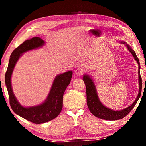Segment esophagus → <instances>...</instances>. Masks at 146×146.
<instances>
[{
	"label": "esophagus",
	"instance_id": "34e87169",
	"mask_svg": "<svg viewBox=\"0 0 146 146\" xmlns=\"http://www.w3.org/2000/svg\"><path fill=\"white\" fill-rule=\"evenodd\" d=\"M75 73L77 75H82L84 73V71L80 68H76L75 70Z\"/></svg>",
	"mask_w": 146,
	"mask_h": 146
}]
</instances>
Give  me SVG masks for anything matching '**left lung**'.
I'll use <instances>...</instances> for the list:
<instances>
[{
    "label": "left lung",
    "instance_id": "left-lung-1",
    "mask_svg": "<svg viewBox=\"0 0 146 146\" xmlns=\"http://www.w3.org/2000/svg\"><path fill=\"white\" fill-rule=\"evenodd\" d=\"M120 43L122 44H125L126 48L129 50V52L132 54L133 57L137 61L138 64V84H139V90L138 93L135 100L133 102L131 105L128 106L126 108L122 110L115 111L111 109L107 108L103 104L100 102L98 98L97 89H96L95 83L93 82V78L90 75L85 74L83 76V80L84 81L86 88V96H87V104L89 110L91 113L96 117H98L101 119L106 120H117L122 119L123 117L128 115L131 111L133 110L136 104H137L138 100L139 99L141 95L142 91V78L140 76V65L137 55L135 51L131 48L129 45L124 41H120Z\"/></svg>",
    "mask_w": 146,
    "mask_h": 146
}]
</instances>
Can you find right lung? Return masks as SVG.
<instances>
[{
    "instance_id": "obj_1",
    "label": "right lung",
    "mask_w": 146,
    "mask_h": 146,
    "mask_svg": "<svg viewBox=\"0 0 146 146\" xmlns=\"http://www.w3.org/2000/svg\"><path fill=\"white\" fill-rule=\"evenodd\" d=\"M45 44V42L40 37H33L24 41L12 52L5 75V84L8 90L12 110L20 117L36 124L49 122L60 114L62 109L63 95L70 84L73 75L72 71H68L56 75L48 97L40 104L25 107L19 103L13 93L11 82L15 66L24 53L40 48Z\"/></svg>"
}]
</instances>
